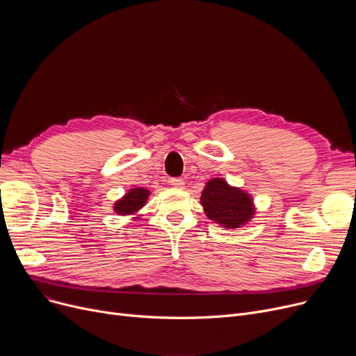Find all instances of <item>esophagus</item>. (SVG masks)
Here are the masks:
<instances>
[{
	"label": "esophagus",
	"mask_w": 356,
	"mask_h": 356,
	"mask_svg": "<svg viewBox=\"0 0 356 356\" xmlns=\"http://www.w3.org/2000/svg\"><path fill=\"white\" fill-rule=\"evenodd\" d=\"M168 183H170V186H173V188H176V189H183V186H184V181L181 179H177V177L170 179V180H168Z\"/></svg>",
	"instance_id": "esophagus-1"
}]
</instances>
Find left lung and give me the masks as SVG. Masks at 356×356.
Here are the masks:
<instances>
[{
	"mask_svg": "<svg viewBox=\"0 0 356 356\" xmlns=\"http://www.w3.org/2000/svg\"><path fill=\"white\" fill-rule=\"evenodd\" d=\"M200 203L207 216L227 229L244 227L255 215L250 193L234 188L225 179H211L202 191Z\"/></svg>",
	"mask_w": 356,
	"mask_h": 356,
	"instance_id": "left-lung-1",
	"label": "left lung"
}]
</instances>
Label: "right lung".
Returning a JSON list of instances; mask_svg holds the SVG:
<instances>
[{"mask_svg": "<svg viewBox=\"0 0 356 356\" xmlns=\"http://www.w3.org/2000/svg\"><path fill=\"white\" fill-rule=\"evenodd\" d=\"M148 196H149V191L144 188L129 189L121 199H118L114 203V211L122 216L136 215L147 203ZM136 219H138V216Z\"/></svg>", "mask_w": 356, "mask_h": 356, "instance_id": "add662e5", "label": "right lung"}]
</instances>
